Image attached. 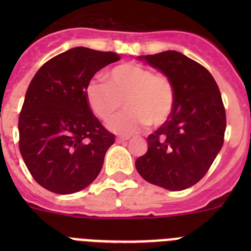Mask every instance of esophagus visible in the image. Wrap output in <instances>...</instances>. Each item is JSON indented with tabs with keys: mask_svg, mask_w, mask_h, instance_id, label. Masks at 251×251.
I'll list each match as a JSON object with an SVG mask.
<instances>
[{
	"mask_svg": "<svg viewBox=\"0 0 251 251\" xmlns=\"http://www.w3.org/2000/svg\"><path fill=\"white\" fill-rule=\"evenodd\" d=\"M128 139H129V138H124V137H118V138L115 139V142H117V143H124V142H127Z\"/></svg>",
	"mask_w": 251,
	"mask_h": 251,
	"instance_id": "obj_1",
	"label": "esophagus"
}]
</instances>
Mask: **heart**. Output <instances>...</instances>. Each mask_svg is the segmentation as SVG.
<instances>
[{
  "label": "heart",
  "instance_id": "1",
  "mask_svg": "<svg viewBox=\"0 0 251 251\" xmlns=\"http://www.w3.org/2000/svg\"><path fill=\"white\" fill-rule=\"evenodd\" d=\"M108 83L90 80L85 86L86 103L98 118L106 121L126 103L127 110L108 122V129L121 136H132L151 124L158 127L172 115L176 93L163 74L137 63H124L106 74Z\"/></svg>",
  "mask_w": 251,
  "mask_h": 251
}]
</instances>
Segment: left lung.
<instances>
[{
	"label": "left lung",
	"mask_w": 251,
	"mask_h": 251,
	"mask_svg": "<svg viewBox=\"0 0 251 251\" xmlns=\"http://www.w3.org/2000/svg\"><path fill=\"white\" fill-rule=\"evenodd\" d=\"M172 81L176 103L172 115L147 138L146 154L136 168L147 182L181 191L206 175L224 145L226 114L212 75L178 51L137 57Z\"/></svg>",
	"instance_id": "8db88e82"
}]
</instances>
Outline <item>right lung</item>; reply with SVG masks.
I'll use <instances>...</instances> for the list:
<instances>
[{"label":"right lung","mask_w":251,"mask_h":251,"mask_svg":"<svg viewBox=\"0 0 251 251\" xmlns=\"http://www.w3.org/2000/svg\"><path fill=\"white\" fill-rule=\"evenodd\" d=\"M118 60L114 52L79 46L49 60L32 77L19 118L20 152L49 191L74 194L98 177L115 137L90 110L85 86Z\"/></svg>","instance_id":"1"}]
</instances>
